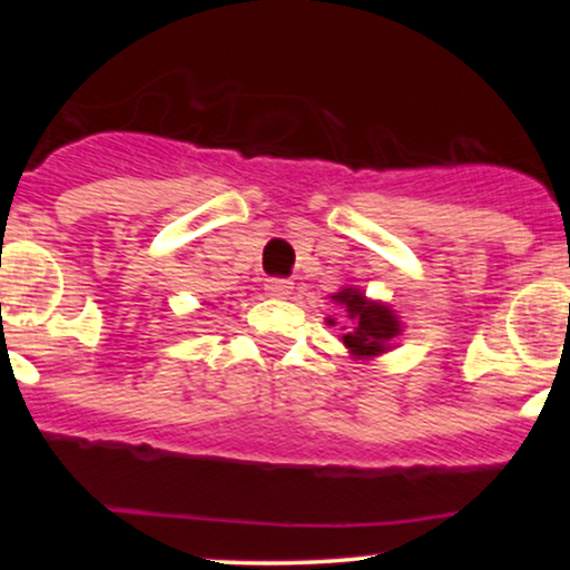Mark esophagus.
I'll return each mask as SVG.
<instances>
[{
    "instance_id": "34e87169",
    "label": "esophagus",
    "mask_w": 570,
    "mask_h": 570,
    "mask_svg": "<svg viewBox=\"0 0 570 570\" xmlns=\"http://www.w3.org/2000/svg\"><path fill=\"white\" fill-rule=\"evenodd\" d=\"M265 292L271 294V297H286V294L292 292V281L289 278H267Z\"/></svg>"
}]
</instances>
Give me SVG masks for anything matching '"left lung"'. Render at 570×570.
<instances>
[{
  "instance_id": "8db88e82",
  "label": "left lung",
  "mask_w": 570,
  "mask_h": 570,
  "mask_svg": "<svg viewBox=\"0 0 570 570\" xmlns=\"http://www.w3.org/2000/svg\"><path fill=\"white\" fill-rule=\"evenodd\" d=\"M332 299L345 307V313H348L353 322L351 330L343 335V343L356 356H377V353H383L385 343L399 335L396 316L385 305L370 303V299H364V294L353 289L337 292Z\"/></svg>"
}]
</instances>
